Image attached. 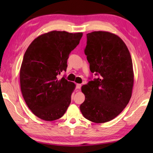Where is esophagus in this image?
I'll use <instances>...</instances> for the list:
<instances>
[{
	"instance_id": "1",
	"label": "esophagus",
	"mask_w": 153,
	"mask_h": 153,
	"mask_svg": "<svg viewBox=\"0 0 153 153\" xmlns=\"http://www.w3.org/2000/svg\"><path fill=\"white\" fill-rule=\"evenodd\" d=\"M81 86H82V84H76V88L77 89L79 90L80 88H81Z\"/></svg>"
}]
</instances>
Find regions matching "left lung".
Here are the masks:
<instances>
[{"label":"left lung","mask_w":153,"mask_h":153,"mask_svg":"<svg viewBox=\"0 0 153 153\" xmlns=\"http://www.w3.org/2000/svg\"><path fill=\"white\" fill-rule=\"evenodd\" d=\"M86 36L85 55L90 71L99 77L82 86L85 100L79 108L89 121L108 122L122 112L131 98L132 61L128 47L118 36L97 31Z\"/></svg>","instance_id":"left-lung-1"}]
</instances>
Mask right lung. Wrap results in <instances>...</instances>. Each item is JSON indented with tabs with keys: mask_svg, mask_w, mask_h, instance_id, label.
Returning a JSON list of instances; mask_svg holds the SVG:
<instances>
[{
	"mask_svg": "<svg viewBox=\"0 0 153 153\" xmlns=\"http://www.w3.org/2000/svg\"><path fill=\"white\" fill-rule=\"evenodd\" d=\"M82 35L51 31L33 40L25 51L20 69L21 90L27 107L41 120H58L70 105L76 85L58 76L66 71L69 54Z\"/></svg>",
	"mask_w": 153,
	"mask_h": 153,
	"instance_id": "right-lung-1",
	"label": "right lung"
}]
</instances>
